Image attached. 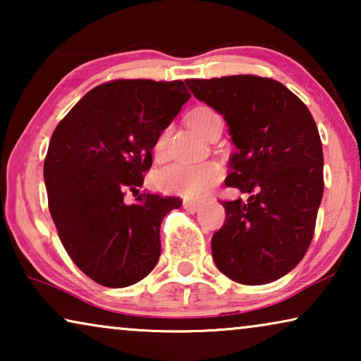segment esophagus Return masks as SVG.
<instances>
[{"label": "esophagus", "mask_w": 361, "mask_h": 361, "mask_svg": "<svg viewBox=\"0 0 361 361\" xmlns=\"http://www.w3.org/2000/svg\"><path fill=\"white\" fill-rule=\"evenodd\" d=\"M182 207H184V209H185L187 212H190V214H195V212L200 209V204H199V202L184 200V204H182Z\"/></svg>", "instance_id": "obj_1"}]
</instances>
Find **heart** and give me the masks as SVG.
Returning <instances> with one entry per match:
<instances>
[{"label": "heart", "mask_w": 361, "mask_h": 361, "mask_svg": "<svg viewBox=\"0 0 361 361\" xmlns=\"http://www.w3.org/2000/svg\"><path fill=\"white\" fill-rule=\"evenodd\" d=\"M187 125L202 137H209L215 130L224 128V120L220 113L212 106H195L187 113ZM166 136L157 137L154 145V154L161 156L164 151ZM220 171L212 162H204L197 166H180L174 164L166 167L154 176V184L159 190L166 194L180 195L184 199L197 200L207 194V190L219 180Z\"/></svg>", "instance_id": "heart-1"}]
</instances>
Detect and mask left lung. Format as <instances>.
<instances>
[{
    "label": "left lung",
    "mask_w": 361,
    "mask_h": 361,
    "mask_svg": "<svg viewBox=\"0 0 361 361\" xmlns=\"http://www.w3.org/2000/svg\"><path fill=\"white\" fill-rule=\"evenodd\" d=\"M199 100L221 113L236 151L225 184L248 200H224L225 224L212 256L236 283L283 278L307 253L324 195V152L309 108L268 77L187 78Z\"/></svg>",
    "instance_id": "left-lung-1"
}]
</instances>
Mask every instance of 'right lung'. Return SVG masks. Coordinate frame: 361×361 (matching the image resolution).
Returning <instances> with one entry per match:
<instances>
[{"label":"right lung","instance_id":"obj_1","mask_svg":"<svg viewBox=\"0 0 361 361\" xmlns=\"http://www.w3.org/2000/svg\"><path fill=\"white\" fill-rule=\"evenodd\" d=\"M189 98L182 80L116 78L92 88L52 133L44 161L49 212L71 259L98 284L126 288L159 259L161 221L182 200L137 187L157 137Z\"/></svg>","mask_w":361,"mask_h":361}]
</instances>
